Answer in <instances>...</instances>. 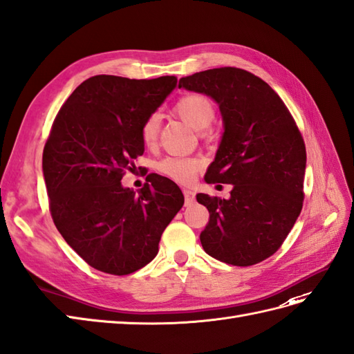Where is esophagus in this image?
<instances>
[{"instance_id": "esophagus-1", "label": "esophagus", "mask_w": 354, "mask_h": 354, "mask_svg": "<svg viewBox=\"0 0 354 354\" xmlns=\"http://www.w3.org/2000/svg\"><path fill=\"white\" fill-rule=\"evenodd\" d=\"M184 197H185V206H192L196 201V193L193 192V189L184 188Z\"/></svg>"}]
</instances>
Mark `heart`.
Returning a JSON list of instances; mask_svg holds the SVG:
<instances>
[{
  "mask_svg": "<svg viewBox=\"0 0 354 354\" xmlns=\"http://www.w3.org/2000/svg\"><path fill=\"white\" fill-rule=\"evenodd\" d=\"M175 112L196 130H203L215 120V104L212 100L201 93H189L178 98ZM161 129L160 113L153 112L145 118L140 125V138L145 145L152 147L157 142ZM203 160L197 157H178L169 156L162 158L157 169L160 174L176 180L180 184H188L196 178L197 171L203 167Z\"/></svg>",
  "mask_w": 354,
  "mask_h": 354,
  "instance_id": "1",
  "label": "heart"
}]
</instances>
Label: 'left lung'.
Returning a JSON list of instances; mask_svg holds the SVG:
<instances>
[{"instance_id": "8db88e82", "label": "left lung", "mask_w": 354, "mask_h": 354, "mask_svg": "<svg viewBox=\"0 0 354 354\" xmlns=\"http://www.w3.org/2000/svg\"><path fill=\"white\" fill-rule=\"evenodd\" d=\"M179 88L220 104L224 134L207 184H232L230 198L197 194L209 211L203 250L233 266H252L279 250L304 205L305 142L295 118L265 80L236 67L180 77Z\"/></svg>"}]
</instances>
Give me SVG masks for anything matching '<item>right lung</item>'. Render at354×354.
<instances>
[{"label":"right lung","mask_w":354,"mask_h":354,"mask_svg":"<svg viewBox=\"0 0 354 354\" xmlns=\"http://www.w3.org/2000/svg\"><path fill=\"white\" fill-rule=\"evenodd\" d=\"M176 82L175 76L89 77L61 106L44 143L52 220L68 245L104 274L129 275L148 265L184 205L180 188L165 176L152 175L138 194L121 185L145 151L143 120Z\"/></svg>","instance_id":"obj_1"}]
</instances>
